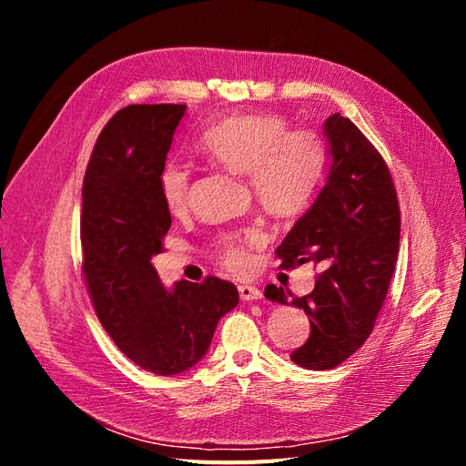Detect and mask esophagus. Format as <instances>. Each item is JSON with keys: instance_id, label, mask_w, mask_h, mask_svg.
Wrapping results in <instances>:
<instances>
[{"instance_id": "1", "label": "esophagus", "mask_w": 466, "mask_h": 466, "mask_svg": "<svg viewBox=\"0 0 466 466\" xmlns=\"http://www.w3.org/2000/svg\"><path fill=\"white\" fill-rule=\"evenodd\" d=\"M238 295H241L243 301H257V299H262V289L257 286L243 284L238 286Z\"/></svg>"}]
</instances>
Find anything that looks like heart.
<instances>
[{
  "instance_id": "b5f03b06",
  "label": "heart",
  "mask_w": 466,
  "mask_h": 466,
  "mask_svg": "<svg viewBox=\"0 0 466 466\" xmlns=\"http://www.w3.org/2000/svg\"><path fill=\"white\" fill-rule=\"evenodd\" d=\"M198 151L235 175H247L260 206L272 216H293L305 209L317 192L327 165V147L311 130H288L278 115L225 118L208 128L196 144ZM165 208L180 216L188 208L190 168L168 161L159 171ZM264 241L258 228L219 238V258L233 272H247L250 250Z\"/></svg>"
}]
</instances>
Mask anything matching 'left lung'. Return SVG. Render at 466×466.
I'll list each match as a JSON object with an SVG mask.
<instances>
[{
  "instance_id": "left-lung-1",
  "label": "left lung",
  "mask_w": 466,
  "mask_h": 466,
  "mask_svg": "<svg viewBox=\"0 0 466 466\" xmlns=\"http://www.w3.org/2000/svg\"><path fill=\"white\" fill-rule=\"evenodd\" d=\"M330 167L307 214L278 247L281 266H320L315 289L295 298L270 284V301L303 309L311 322L291 360L305 370H332L368 340L383 307L400 241V209L385 159L350 118L324 122Z\"/></svg>"
}]
</instances>
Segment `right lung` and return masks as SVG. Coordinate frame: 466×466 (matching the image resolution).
Returning <instances> with one entry per match:
<instances>
[{
	"mask_svg": "<svg viewBox=\"0 0 466 466\" xmlns=\"http://www.w3.org/2000/svg\"><path fill=\"white\" fill-rule=\"evenodd\" d=\"M187 105H130L98 136L83 178V276L103 329L139 368L177 375L198 363L219 319L238 303L231 281L208 276L167 289L151 257L171 228L159 171Z\"/></svg>",
	"mask_w": 466,
	"mask_h": 466,
	"instance_id": "obj_1",
	"label": "right lung"
}]
</instances>
